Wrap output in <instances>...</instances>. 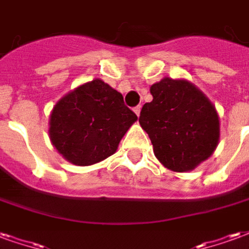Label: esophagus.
<instances>
[{"label": "esophagus", "mask_w": 249, "mask_h": 249, "mask_svg": "<svg viewBox=\"0 0 249 249\" xmlns=\"http://www.w3.org/2000/svg\"><path fill=\"white\" fill-rule=\"evenodd\" d=\"M140 112H141V106H137L134 108V113L137 116H140Z\"/></svg>", "instance_id": "esophagus-1"}]
</instances>
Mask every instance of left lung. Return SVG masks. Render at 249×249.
I'll use <instances>...</instances> for the list:
<instances>
[{
    "label": "left lung",
    "mask_w": 249,
    "mask_h": 249,
    "mask_svg": "<svg viewBox=\"0 0 249 249\" xmlns=\"http://www.w3.org/2000/svg\"><path fill=\"white\" fill-rule=\"evenodd\" d=\"M140 124L149 134L154 156L167 169L185 173L211 156L219 141L215 107L187 80L162 79L150 87Z\"/></svg>",
    "instance_id": "1"
}]
</instances>
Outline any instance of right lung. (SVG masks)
<instances>
[{
  "label": "right lung",
  "mask_w": 249,
  "mask_h": 249,
  "mask_svg": "<svg viewBox=\"0 0 249 249\" xmlns=\"http://www.w3.org/2000/svg\"><path fill=\"white\" fill-rule=\"evenodd\" d=\"M136 120L123 95L95 79L56 103L50 116V139L67 161L88 166L112 156Z\"/></svg>",
  "instance_id": "right-lung-1"
}]
</instances>
